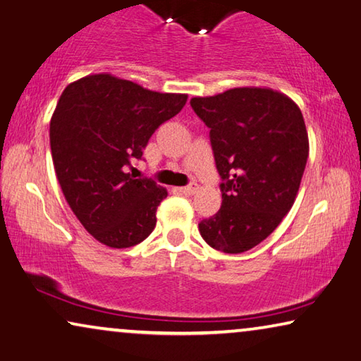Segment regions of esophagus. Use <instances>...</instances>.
<instances>
[{
  "label": "esophagus",
  "mask_w": 361,
  "mask_h": 361,
  "mask_svg": "<svg viewBox=\"0 0 361 361\" xmlns=\"http://www.w3.org/2000/svg\"><path fill=\"white\" fill-rule=\"evenodd\" d=\"M196 190H197V185H196V183H191V185L180 188V191H181V192H185V195H195Z\"/></svg>",
  "instance_id": "esophagus-1"
}]
</instances>
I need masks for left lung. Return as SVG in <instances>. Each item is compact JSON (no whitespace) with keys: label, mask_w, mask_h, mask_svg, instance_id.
<instances>
[{"label":"left lung","mask_w":361,"mask_h":361,"mask_svg":"<svg viewBox=\"0 0 361 361\" xmlns=\"http://www.w3.org/2000/svg\"><path fill=\"white\" fill-rule=\"evenodd\" d=\"M211 129L222 206L199 222L214 250L238 255L266 240L292 209L308 160V133L293 100L272 89L236 87L195 97Z\"/></svg>","instance_id":"8db88e82"}]
</instances>
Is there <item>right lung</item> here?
Returning a JSON list of instances; mask_svg holds the SVG:
<instances>
[{
    "instance_id": "obj_1",
    "label": "right lung",
    "mask_w": 361,
    "mask_h": 361,
    "mask_svg": "<svg viewBox=\"0 0 361 361\" xmlns=\"http://www.w3.org/2000/svg\"><path fill=\"white\" fill-rule=\"evenodd\" d=\"M186 99L111 74L85 76L63 90L50 121L53 165L69 207L100 243L129 248L152 233L166 190L126 169Z\"/></svg>"
}]
</instances>
